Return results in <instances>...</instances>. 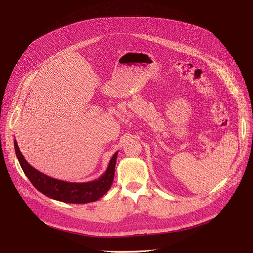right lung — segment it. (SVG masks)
<instances>
[{"mask_svg": "<svg viewBox=\"0 0 253 253\" xmlns=\"http://www.w3.org/2000/svg\"><path fill=\"white\" fill-rule=\"evenodd\" d=\"M14 151L23 172L38 191L52 200L68 204L96 202L108 192L114 180L118 155V152L115 153L110 160L108 169L99 178L87 182H70L52 178L30 166L22 155L17 140H14Z\"/></svg>", "mask_w": 253, "mask_h": 253, "instance_id": "add662e5", "label": "right lung"}]
</instances>
